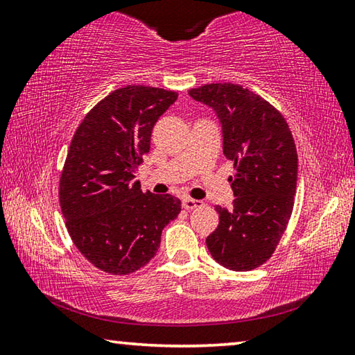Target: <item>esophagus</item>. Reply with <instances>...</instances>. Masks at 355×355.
Masks as SVG:
<instances>
[{
    "label": "esophagus",
    "instance_id": "obj_1",
    "mask_svg": "<svg viewBox=\"0 0 355 355\" xmlns=\"http://www.w3.org/2000/svg\"><path fill=\"white\" fill-rule=\"evenodd\" d=\"M200 205H202L200 200L191 199V197H184V199H183V208L184 209H194V208L200 207Z\"/></svg>",
    "mask_w": 355,
    "mask_h": 355
}]
</instances>
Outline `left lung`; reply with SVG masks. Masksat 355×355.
<instances>
[{
  "mask_svg": "<svg viewBox=\"0 0 355 355\" xmlns=\"http://www.w3.org/2000/svg\"><path fill=\"white\" fill-rule=\"evenodd\" d=\"M211 107L222 127V150L235 163L228 178L230 208L218 205L219 225L207 238L216 261L250 271L268 261L291 218L297 184V153L282 114L239 84L213 83L191 89Z\"/></svg>",
  "mask_w": 355,
  "mask_h": 355,
  "instance_id": "1",
  "label": "left lung"
}]
</instances>
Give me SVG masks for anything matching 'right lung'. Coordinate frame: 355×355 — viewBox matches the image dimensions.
Wrapping results in <instances>:
<instances>
[{"mask_svg":"<svg viewBox=\"0 0 355 355\" xmlns=\"http://www.w3.org/2000/svg\"><path fill=\"white\" fill-rule=\"evenodd\" d=\"M177 97L158 87H120L92 107L71 139L59 202L71 241L101 271L125 275L146 266L163 228L182 211L177 197L142 192L135 180L156 120Z\"/></svg>","mask_w":355,"mask_h":355,"instance_id":"add662e5","label":"right lung"}]
</instances>
